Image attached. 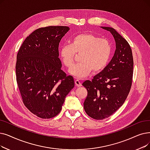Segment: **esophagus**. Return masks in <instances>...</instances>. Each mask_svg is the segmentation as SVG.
Here are the masks:
<instances>
[{
  "mask_svg": "<svg viewBox=\"0 0 150 150\" xmlns=\"http://www.w3.org/2000/svg\"><path fill=\"white\" fill-rule=\"evenodd\" d=\"M75 85H76V86H78V87H80V86H81V83L79 80H76L75 81Z\"/></svg>",
  "mask_w": 150,
  "mask_h": 150,
  "instance_id": "esophagus-1",
  "label": "esophagus"
}]
</instances>
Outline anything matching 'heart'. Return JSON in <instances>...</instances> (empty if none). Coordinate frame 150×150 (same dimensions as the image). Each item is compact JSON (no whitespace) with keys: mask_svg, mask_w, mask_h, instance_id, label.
I'll return each mask as SVG.
<instances>
[{"mask_svg":"<svg viewBox=\"0 0 150 150\" xmlns=\"http://www.w3.org/2000/svg\"><path fill=\"white\" fill-rule=\"evenodd\" d=\"M112 51V44L108 39L84 33L74 36L70 44L63 45L59 54L64 66L70 68L74 64L75 53H81V62L74 65L69 72L77 79H84L92 70L94 72H98L105 69Z\"/></svg>","mask_w":150,"mask_h":150,"instance_id":"heart-1","label":"heart"}]
</instances>
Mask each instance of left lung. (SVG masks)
I'll list each match as a JSON object with an SVG mask.
<instances>
[{"mask_svg": "<svg viewBox=\"0 0 150 150\" xmlns=\"http://www.w3.org/2000/svg\"><path fill=\"white\" fill-rule=\"evenodd\" d=\"M112 34L116 50L111 61L91 81H84L88 96L84 102L86 114L103 120L113 114L125 102L131 88L134 61L129 44L113 28L102 27Z\"/></svg>", "mask_w": 150, "mask_h": 150, "instance_id": "1", "label": "left lung"}]
</instances>
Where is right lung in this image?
Returning a JSON list of instances; mask_svg holds the SVG:
<instances>
[{
  "instance_id": "add662e5",
  "label": "right lung",
  "mask_w": 150,
  "mask_h": 150,
  "mask_svg": "<svg viewBox=\"0 0 150 150\" xmlns=\"http://www.w3.org/2000/svg\"><path fill=\"white\" fill-rule=\"evenodd\" d=\"M67 26L36 29L25 39L18 52L16 81L24 105L43 119L61 112L66 96L75 86L74 78L61 70L59 45Z\"/></svg>"
}]
</instances>
